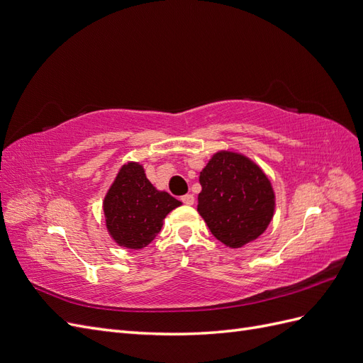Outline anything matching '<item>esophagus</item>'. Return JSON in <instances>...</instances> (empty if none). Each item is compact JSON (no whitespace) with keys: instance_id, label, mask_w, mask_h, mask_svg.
<instances>
[{"instance_id":"34e87169","label":"esophagus","mask_w":363,"mask_h":363,"mask_svg":"<svg viewBox=\"0 0 363 363\" xmlns=\"http://www.w3.org/2000/svg\"><path fill=\"white\" fill-rule=\"evenodd\" d=\"M182 201L188 206H192L195 203V196L192 194H186L182 196Z\"/></svg>"}]
</instances>
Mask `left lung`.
<instances>
[{
  "label": "left lung",
  "instance_id": "8db88e82",
  "mask_svg": "<svg viewBox=\"0 0 363 363\" xmlns=\"http://www.w3.org/2000/svg\"><path fill=\"white\" fill-rule=\"evenodd\" d=\"M200 184L196 211L227 247H242L269 225L276 206L271 182L245 156L216 152L200 172Z\"/></svg>",
  "mask_w": 363,
  "mask_h": 363
}]
</instances>
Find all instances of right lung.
<instances>
[{
  "instance_id": "right-lung-1",
  "label": "right lung",
  "mask_w": 363,
  "mask_h": 363,
  "mask_svg": "<svg viewBox=\"0 0 363 363\" xmlns=\"http://www.w3.org/2000/svg\"><path fill=\"white\" fill-rule=\"evenodd\" d=\"M180 204L168 192L157 191L139 163L130 162L104 199L107 230L118 245L144 248L160 232L164 216Z\"/></svg>"
}]
</instances>
